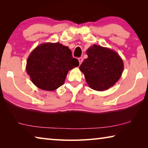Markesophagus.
<instances>
[{
	"label": "esophagus",
	"mask_w": 148,
	"mask_h": 148,
	"mask_svg": "<svg viewBox=\"0 0 148 148\" xmlns=\"http://www.w3.org/2000/svg\"><path fill=\"white\" fill-rule=\"evenodd\" d=\"M83 57H79V58H78V61H79V64H82V62H83Z\"/></svg>",
	"instance_id": "1"
}]
</instances>
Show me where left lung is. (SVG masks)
Instances as JSON below:
<instances>
[{"label":"left lung","mask_w":148,"mask_h":148,"mask_svg":"<svg viewBox=\"0 0 148 148\" xmlns=\"http://www.w3.org/2000/svg\"><path fill=\"white\" fill-rule=\"evenodd\" d=\"M87 57L79 66L90 88L102 91L118 81L124 69L123 60L114 50L97 45L87 49Z\"/></svg>","instance_id":"8db88e82"}]
</instances>
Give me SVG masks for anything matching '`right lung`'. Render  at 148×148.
I'll list each match as a JSON object with an SVG mask.
<instances>
[{"mask_svg":"<svg viewBox=\"0 0 148 148\" xmlns=\"http://www.w3.org/2000/svg\"><path fill=\"white\" fill-rule=\"evenodd\" d=\"M79 66L69 47L56 42L37 46L27 59L26 71L35 86L45 91H54L63 85L69 71Z\"/></svg>","mask_w":148,"mask_h":148,"instance_id":"add662e5","label":"right lung"}]
</instances>
